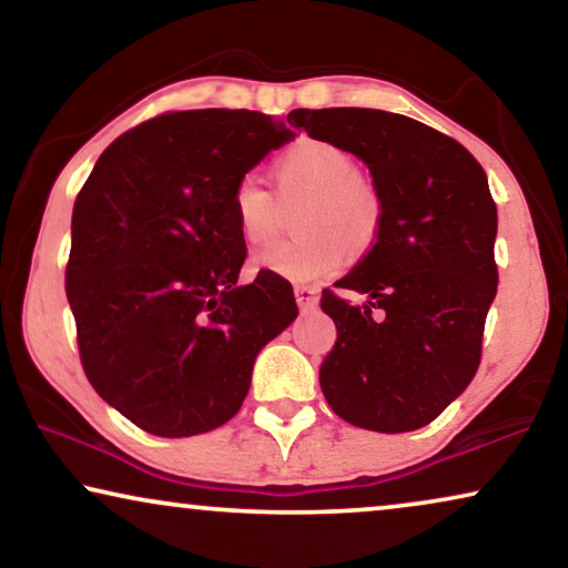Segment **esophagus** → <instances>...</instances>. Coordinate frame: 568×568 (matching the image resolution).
Returning a JSON list of instances; mask_svg holds the SVG:
<instances>
[{
  "label": "esophagus",
  "mask_w": 568,
  "mask_h": 568,
  "mask_svg": "<svg viewBox=\"0 0 568 568\" xmlns=\"http://www.w3.org/2000/svg\"><path fill=\"white\" fill-rule=\"evenodd\" d=\"M294 300H297L302 313H310V310H315L317 300H321V292L315 286H294Z\"/></svg>",
  "instance_id": "34e87169"
}]
</instances>
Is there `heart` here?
I'll use <instances>...</instances> for the list:
<instances>
[{
    "label": "heart",
    "mask_w": 568,
    "mask_h": 568,
    "mask_svg": "<svg viewBox=\"0 0 568 568\" xmlns=\"http://www.w3.org/2000/svg\"><path fill=\"white\" fill-rule=\"evenodd\" d=\"M356 173L352 154L323 139L290 146L276 160V183L284 199L307 196L297 220L302 235L255 255V271L297 284L317 282L341 268L346 251H367L383 224V201ZM230 214L245 243L266 245L282 212L261 178L245 175L230 193Z\"/></svg>",
    "instance_id": "1"
}]
</instances>
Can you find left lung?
Wrapping results in <instances>:
<instances>
[{
  "label": "left lung",
  "mask_w": 568,
  "mask_h": 568,
  "mask_svg": "<svg viewBox=\"0 0 568 568\" xmlns=\"http://www.w3.org/2000/svg\"><path fill=\"white\" fill-rule=\"evenodd\" d=\"M286 121L359 158L383 201L375 245L338 282L364 302L323 292L321 307L338 331L321 364L325 400L362 429H422L480 364L499 284V220L484 168L455 139L408 115L297 108Z\"/></svg>",
  "instance_id": "left-lung-1"
}]
</instances>
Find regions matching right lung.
<instances>
[{"label":"right lung","mask_w":568,"mask_h":568,"mask_svg":"<svg viewBox=\"0 0 568 568\" xmlns=\"http://www.w3.org/2000/svg\"><path fill=\"white\" fill-rule=\"evenodd\" d=\"M258 111L165 113L115 139L72 212L67 300L84 375L158 437H193L243 406L255 356L294 317L292 284L240 286L230 193L292 142Z\"/></svg>","instance_id":"1"}]
</instances>
